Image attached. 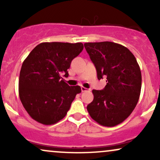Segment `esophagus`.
Segmentation results:
<instances>
[{
	"label": "esophagus",
	"instance_id": "obj_1",
	"mask_svg": "<svg viewBox=\"0 0 160 160\" xmlns=\"http://www.w3.org/2000/svg\"><path fill=\"white\" fill-rule=\"evenodd\" d=\"M81 91L83 92H88V91H90V89H86V87H83V86H82L81 87Z\"/></svg>",
	"mask_w": 160,
	"mask_h": 160
}]
</instances>
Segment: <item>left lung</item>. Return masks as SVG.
Returning <instances> with one entry per match:
<instances>
[{"mask_svg":"<svg viewBox=\"0 0 160 160\" xmlns=\"http://www.w3.org/2000/svg\"><path fill=\"white\" fill-rule=\"evenodd\" d=\"M95 66L98 80L106 78L102 90L93 89L94 99L87 105L89 115L98 124L112 127L132 113L138 102L141 73L136 58L124 46L104 41L85 43Z\"/></svg>","mask_w":160,"mask_h":160,"instance_id":"obj_1","label":"left lung"}]
</instances>
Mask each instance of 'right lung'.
<instances>
[{
  "label": "right lung",
  "instance_id": "obj_1",
  "mask_svg": "<svg viewBox=\"0 0 160 160\" xmlns=\"http://www.w3.org/2000/svg\"><path fill=\"white\" fill-rule=\"evenodd\" d=\"M82 43L45 42L33 49L23 62L19 95L29 116L43 125H52L67 114L79 86H70L61 77L68 76L71 61L82 52Z\"/></svg>",
  "mask_w": 160,
  "mask_h": 160
}]
</instances>
